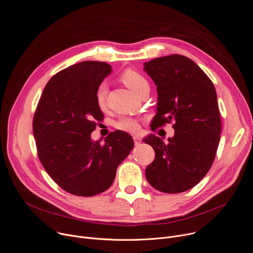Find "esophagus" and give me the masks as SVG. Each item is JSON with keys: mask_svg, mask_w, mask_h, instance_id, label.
Returning a JSON list of instances; mask_svg holds the SVG:
<instances>
[{"mask_svg": "<svg viewBox=\"0 0 253 253\" xmlns=\"http://www.w3.org/2000/svg\"><path fill=\"white\" fill-rule=\"evenodd\" d=\"M133 142H134V145H140L142 143V139L140 137H138V135H134L133 137Z\"/></svg>", "mask_w": 253, "mask_h": 253, "instance_id": "34e87169", "label": "esophagus"}]
</instances>
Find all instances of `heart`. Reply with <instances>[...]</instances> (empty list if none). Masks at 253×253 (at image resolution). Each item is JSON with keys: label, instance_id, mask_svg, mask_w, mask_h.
Returning a JSON list of instances; mask_svg holds the SVG:
<instances>
[{"label": "heart", "instance_id": "1", "mask_svg": "<svg viewBox=\"0 0 253 253\" xmlns=\"http://www.w3.org/2000/svg\"><path fill=\"white\" fill-rule=\"evenodd\" d=\"M121 80L127 88L138 95H140V93L145 89H149V82L144 75L130 68L122 73ZM107 94L108 88L105 83H101L97 87L95 92V101L97 106L102 110L107 106ZM115 127L127 132H137L140 129V122L133 118H122L115 123Z\"/></svg>", "mask_w": 253, "mask_h": 253}]
</instances>
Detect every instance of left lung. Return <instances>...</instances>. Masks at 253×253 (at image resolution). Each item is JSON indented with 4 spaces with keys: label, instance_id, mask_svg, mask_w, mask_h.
Listing matches in <instances>:
<instances>
[{
    "label": "left lung",
    "instance_id": "left-lung-1",
    "mask_svg": "<svg viewBox=\"0 0 253 253\" xmlns=\"http://www.w3.org/2000/svg\"><path fill=\"white\" fill-rule=\"evenodd\" d=\"M144 69L158 92L151 127L173 123L174 128V137L166 143L154 134L143 140L155 151L146 178L162 192H183L205 177L215 160L222 128L216 89L206 73L184 55L156 57L145 63Z\"/></svg>",
    "mask_w": 253,
    "mask_h": 253
}]
</instances>
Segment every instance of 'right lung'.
<instances>
[{"instance_id":"1","label":"right lung","mask_w":253,"mask_h":253,"mask_svg":"<svg viewBox=\"0 0 253 253\" xmlns=\"http://www.w3.org/2000/svg\"><path fill=\"white\" fill-rule=\"evenodd\" d=\"M111 66L86 61L50 78L33 116L37 155L52 180L69 193L92 197L112 184L116 169L128 156L133 140L116 130L104 144L93 142L91 132L104 115L95 92Z\"/></svg>"}]
</instances>
